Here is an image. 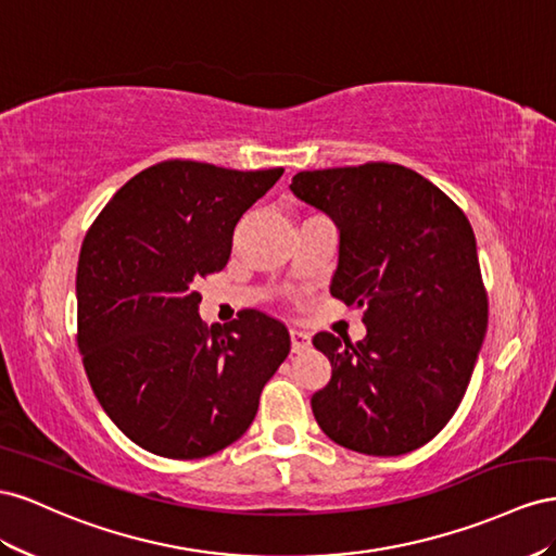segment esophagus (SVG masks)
I'll return each instance as SVG.
<instances>
[{
    "label": "esophagus",
    "mask_w": 556,
    "mask_h": 556,
    "mask_svg": "<svg viewBox=\"0 0 556 556\" xmlns=\"http://www.w3.org/2000/svg\"><path fill=\"white\" fill-rule=\"evenodd\" d=\"M312 344V338H309V332H305V330H300V328H291V349L295 354H300V352H305V349Z\"/></svg>",
    "instance_id": "1"
}]
</instances>
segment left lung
Returning a JSON list of instances; mask_svg holds the SVG:
<instances>
[{
	"label": "left lung",
	"mask_w": 556,
	"mask_h": 556,
	"mask_svg": "<svg viewBox=\"0 0 556 556\" xmlns=\"http://www.w3.org/2000/svg\"><path fill=\"white\" fill-rule=\"evenodd\" d=\"M293 195L332 218L340 258L330 293L363 307L368 336L316 332L332 366L312 395L321 431L370 456L433 440L468 389L486 332V291L466 214L395 163L298 172Z\"/></svg>",
	"instance_id": "1"
}]
</instances>
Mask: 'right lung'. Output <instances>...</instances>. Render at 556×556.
Returning <instances> with one entry per match:
<instances>
[{"label": "right lung", "mask_w": 556, "mask_h": 556, "mask_svg": "<svg viewBox=\"0 0 556 556\" xmlns=\"http://www.w3.org/2000/svg\"><path fill=\"white\" fill-rule=\"evenodd\" d=\"M281 174L165 161L90 226L76 269L78 352L102 409L141 450L186 462L232 445L289 356L281 321L244 309L207 326L195 291L226 267L237 220Z\"/></svg>", "instance_id": "add662e5"}]
</instances>
